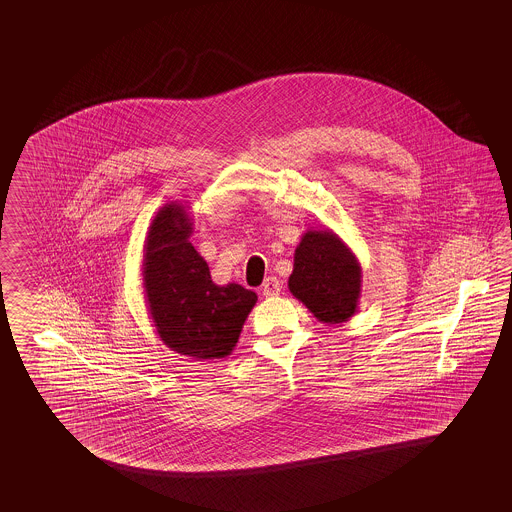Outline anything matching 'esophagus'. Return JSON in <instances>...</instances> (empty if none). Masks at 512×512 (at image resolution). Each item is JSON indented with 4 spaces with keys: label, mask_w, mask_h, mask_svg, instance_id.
Wrapping results in <instances>:
<instances>
[{
    "label": "esophagus",
    "mask_w": 512,
    "mask_h": 512,
    "mask_svg": "<svg viewBox=\"0 0 512 512\" xmlns=\"http://www.w3.org/2000/svg\"><path fill=\"white\" fill-rule=\"evenodd\" d=\"M264 296H278L281 293V283L278 278L264 279L263 287H261Z\"/></svg>",
    "instance_id": "esophagus-1"
}]
</instances>
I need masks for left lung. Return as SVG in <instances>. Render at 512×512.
<instances>
[{"mask_svg":"<svg viewBox=\"0 0 512 512\" xmlns=\"http://www.w3.org/2000/svg\"><path fill=\"white\" fill-rule=\"evenodd\" d=\"M289 291L317 321L347 323L357 313L362 293L357 255L330 229H308L295 249Z\"/></svg>","mask_w":512,"mask_h":512,"instance_id":"left-lung-1","label":"left lung"}]
</instances>
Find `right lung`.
Segmentation results:
<instances>
[{
	"label": "right lung",
	"instance_id": "1",
	"mask_svg": "<svg viewBox=\"0 0 512 512\" xmlns=\"http://www.w3.org/2000/svg\"><path fill=\"white\" fill-rule=\"evenodd\" d=\"M184 202L155 212L144 240L142 287L159 340L195 360L233 353L257 295L238 283L216 285L189 242L193 219Z\"/></svg>",
	"mask_w": 512,
	"mask_h": 512
}]
</instances>
